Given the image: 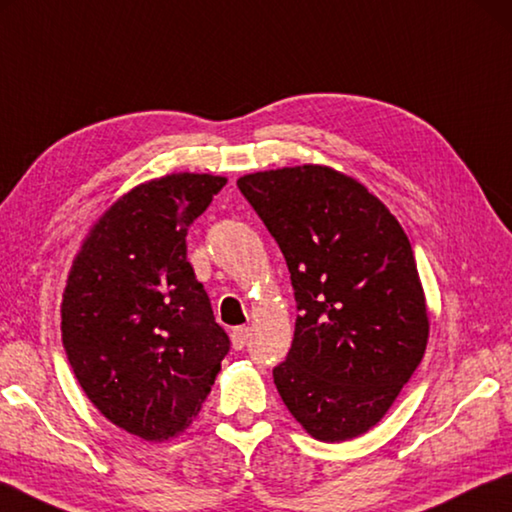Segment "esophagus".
Listing matches in <instances>:
<instances>
[{
    "mask_svg": "<svg viewBox=\"0 0 512 512\" xmlns=\"http://www.w3.org/2000/svg\"><path fill=\"white\" fill-rule=\"evenodd\" d=\"M230 338H232V347H235L237 351L244 349L248 338H250V329L248 327H235L230 333Z\"/></svg>",
    "mask_w": 512,
    "mask_h": 512,
    "instance_id": "obj_1",
    "label": "esophagus"
}]
</instances>
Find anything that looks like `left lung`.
I'll use <instances>...</instances> for the list:
<instances>
[{"label": "left lung", "instance_id": "obj_1", "mask_svg": "<svg viewBox=\"0 0 512 512\" xmlns=\"http://www.w3.org/2000/svg\"><path fill=\"white\" fill-rule=\"evenodd\" d=\"M237 188L280 246L300 311L273 369L277 392L315 439H353L385 416L425 353L410 239L365 185L331 167L248 174Z\"/></svg>", "mask_w": 512, "mask_h": 512}]
</instances>
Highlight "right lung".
I'll list each match as a JSON object with an SVG mask.
<instances>
[{"instance_id":"right-lung-1","label":"right lung","mask_w":512,"mask_h":512,"mask_svg":"<svg viewBox=\"0 0 512 512\" xmlns=\"http://www.w3.org/2000/svg\"><path fill=\"white\" fill-rule=\"evenodd\" d=\"M224 185L183 172L127 192L89 232L64 288L73 374L111 423L145 441L190 425L230 351L185 244Z\"/></svg>"}]
</instances>
